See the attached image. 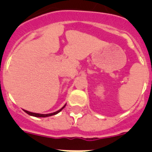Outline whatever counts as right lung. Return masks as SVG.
I'll return each instance as SVG.
<instances>
[{"label": "right lung", "mask_w": 152, "mask_h": 152, "mask_svg": "<svg viewBox=\"0 0 152 152\" xmlns=\"http://www.w3.org/2000/svg\"><path fill=\"white\" fill-rule=\"evenodd\" d=\"M66 105H64V107H62L61 109H60L59 110L56 111V112L55 113H49V114H40V113H31V112H29V111L27 110H24L25 112L27 114H29V115H30V116H36V117H47V116H53V115H56V114L60 112V111H61V110L62 109L64 108V107H65Z\"/></svg>", "instance_id": "obj_1"}]
</instances>
